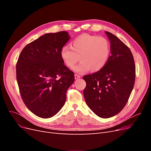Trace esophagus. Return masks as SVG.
<instances>
[{
  "instance_id": "1",
  "label": "esophagus",
  "mask_w": 151,
  "mask_h": 151,
  "mask_svg": "<svg viewBox=\"0 0 151 151\" xmlns=\"http://www.w3.org/2000/svg\"><path fill=\"white\" fill-rule=\"evenodd\" d=\"M81 76H80V75H79V74H75V75H74V77H75V79H79V78H80Z\"/></svg>"
}]
</instances>
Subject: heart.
<instances>
[{
    "label": "heart",
    "mask_w": 151,
    "mask_h": 151,
    "mask_svg": "<svg viewBox=\"0 0 151 151\" xmlns=\"http://www.w3.org/2000/svg\"><path fill=\"white\" fill-rule=\"evenodd\" d=\"M110 53V45L103 36L82 35L71 43V48L63 47L60 57L68 68H72L79 60L80 63L74 68L77 72H84L90 69L96 72L106 65Z\"/></svg>",
    "instance_id": "b5f03b06"
}]
</instances>
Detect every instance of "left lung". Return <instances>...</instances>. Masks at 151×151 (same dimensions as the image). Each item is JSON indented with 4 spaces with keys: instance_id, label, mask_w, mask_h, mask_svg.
Instances as JSON below:
<instances>
[{
    "instance_id": "8db88e82",
    "label": "left lung",
    "mask_w": 151,
    "mask_h": 151,
    "mask_svg": "<svg viewBox=\"0 0 151 151\" xmlns=\"http://www.w3.org/2000/svg\"><path fill=\"white\" fill-rule=\"evenodd\" d=\"M110 42L111 55L99 71L83 77L86 104L96 115L112 117L125 107L133 89L135 65L133 55L115 35L105 31Z\"/></svg>"
}]
</instances>
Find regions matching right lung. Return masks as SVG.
<instances>
[{
    "label": "right lung",
    "instance_id": "add662e5",
    "mask_svg": "<svg viewBox=\"0 0 151 151\" xmlns=\"http://www.w3.org/2000/svg\"><path fill=\"white\" fill-rule=\"evenodd\" d=\"M70 38L66 31L45 34L27 45L18 58L16 79L22 101L40 118H51L60 110L74 81V72L60 57Z\"/></svg>",
    "mask_w": 151,
    "mask_h": 151
}]
</instances>
